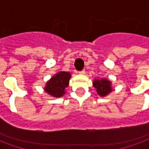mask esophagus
Instances as JSON below:
<instances>
[{
    "label": "esophagus",
    "instance_id": "34e87169",
    "mask_svg": "<svg viewBox=\"0 0 149 149\" xmlns=\"http://www.w3.org/2000/svg\"><path fill=\"white\" fill-rule=\"evenodd\" d=\"M79 73H80L81 75H84V73H85V71H84V70H82V71L79 72Z\"/></svg>",
    "mask_w": 149,
    "mask_h": 149
}]
</instances>
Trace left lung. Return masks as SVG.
Returning a JSON list of instances; mask_svg holds the SVG:
<instances>
[{
    "label": "left lung",
    "instance_id": "1",
    "mask_svg": "<svg viewBox=\"0 0 149 149\" xmlns=\"http://www.w3.org/2000/svg\"><path fill=\"white\" fill-rule=\"evenodd\" d=\"M93 84L96 88L97 94L101 97H106L112 92V82L106 78L94 79Z\"/></svg>",
    "mask_w": 149,
    "mask_h": 149
}]
</instances>
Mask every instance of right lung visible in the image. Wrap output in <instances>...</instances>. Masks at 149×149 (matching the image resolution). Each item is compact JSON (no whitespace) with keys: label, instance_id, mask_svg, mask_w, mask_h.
<instances>
[{"label":"right lung","instance_id":"obj_1","mask_svg":"<svg viewBox=\"0 0 149 149\" xmlns=\"http://www.w3.org/2000/svg\"><path fill=\"white\" fill-rule=\"evenodd\" d=\"M71 77V73L68 72H58L46 82L44 90L52 97H63L66 93V88L69 84Z\"/></svg>","mask_w":149,"mask_h":149}]
</instances>
